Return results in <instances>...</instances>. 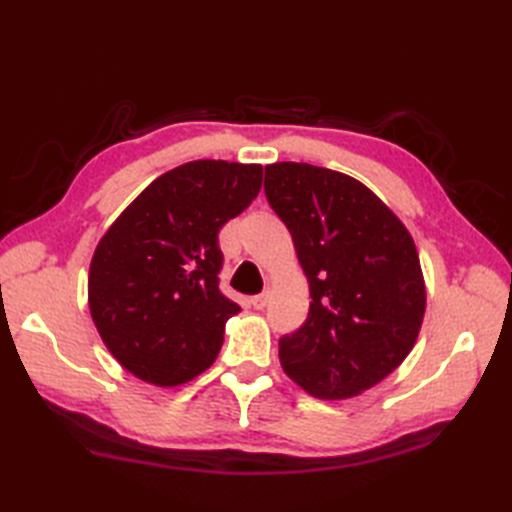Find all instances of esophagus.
Here are the masks:
<instances>
[{"mask_svg": "<svg viewBox=\"0 0 512 512\" xmlns=\"http://www.w3.org/2000/svg\"><path fill=\"white\" fill-rule=\"evenodd\" d=\"M268 299H270V290H264L262 295H257V297L250 299V303H253V308H255V310H264V308H266V303H268Z\"/></svg>", "mask_w": 512, "mask_h": 512, "instance_id": "obj_1", "label": "esophagus"}]
</instances>
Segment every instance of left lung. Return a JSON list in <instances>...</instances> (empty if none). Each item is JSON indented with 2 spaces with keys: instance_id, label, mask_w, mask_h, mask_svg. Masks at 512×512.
Masks as SVG:
<instances>
[{
  "instance_id": "obj_1",
  "label": "left lung",
  "mask_w": 512,
  "mask_h": 512,
  "mask_svg": "<svg viewBox=\"0 0 512 512\" xmlns=\"http://www.w3.org/2000/svg\"><path fill=\"white\" fill-rule=\"evenodd\" d=\"M264 191L292 235L312 297L306 323L279 339L281 367L314 398H354L394 372L418 339L427 292L416 244L345 173L275 162Z\"/></svg>"
}]
</instances>
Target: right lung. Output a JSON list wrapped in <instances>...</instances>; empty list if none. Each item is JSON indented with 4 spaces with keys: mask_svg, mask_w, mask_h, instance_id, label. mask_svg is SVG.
<instances>
[{
    "mask_svg": "<svg viewBox=\"0 0 512 512\" xmlns=\"http://www.w3.org/2000/svg\"><path fill=\"white\" fill-rule=\"evenodd\" d=\"M262 189V165L193 160L162 173L94 250L92 321L127 372L176 387L209 369L239 312L220 290L217 233Z\"/></svg>",
    "mask_w": 512,
    "mask_h": 512,
    "instance_id": "1",
    "label": "right lung"
}]
</instances>
